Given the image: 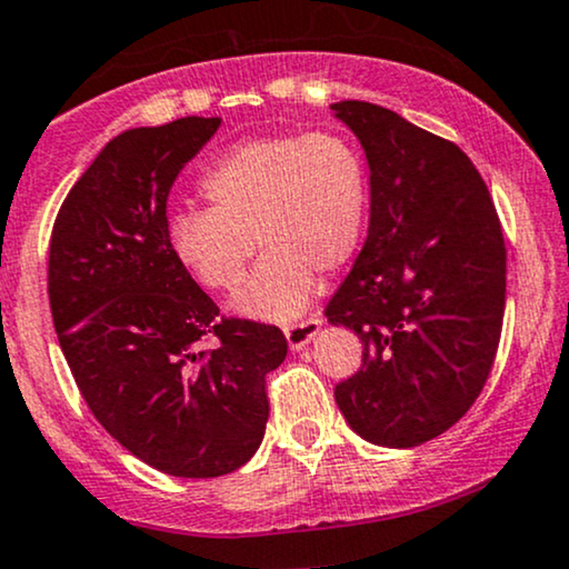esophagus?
I'll return each mask as SVG.
<instances>
[{"label":"esophagus","instance_id":"obj_1","mask_svg":"<svg viewBox=\"0 0 569 569\" xmlns=\"http://www.w3.org/2000/svg\"><path fill=\"white\" fill-rule=\"evenodd\" d=\"M318 326H321V316H310V318H305V321L286 323L283 331H286V339H289V348L291 350L305 348V345L316 337Z\"/></svg>","mask_w":569,"mask_h":569}]
</instances>
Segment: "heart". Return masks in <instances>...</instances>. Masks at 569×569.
I'll list each match as a JSON object with an SVG mask.
<instances>
[{
	"label": "heart",
	"mask_w": 569,
	"mask_h": 569,
	"mask_svg": "<svg viewBox=\"0 0 569 569\" xmlns=\"http://www.w3.org/2000/svg\"><path fill=\"white\" fill-rule=\"evenodd\" d=\"M200 187L211 208L171 217L173 257L206 289L232 291L262 243L264 259L234 297V310L251 318L297 316L316 272L348 267L367 230V160L335 130L234 143Z\"/></svg>",
	"instance_id": "heart-1"
}]
</instances>
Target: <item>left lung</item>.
<instances>
[{
	"mask_svg": "<svg viewBox=\"0 0 569 569\" xmlns=\"http://www.w3.org/2000/svg\"><path fill=\"white\" fill-rule=\"evenodd\" d=\"M331 109L371 171L369 238L323 310L363 345L335 398L367 441L417 447L452 428L489 380L506 310L502 227L455 141L377 103Z\"/></svg>",
	"mask_w": 569,
	"mask_h": 569,
	"instance_id": "8db88e82",
	"label": "left lung"
}]
</instances>
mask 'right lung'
<instances>
[{"label":"right lung","mask_w":569,"mask_h":569,"mask_svg":"<svg viewBox=\"0 0 569 569\" xmlns=\"http://www.w3.org/2000/svg\"><path fill=\"white\" fill-rule=\"evenodd\" d=\"M221 117L133 128L103 147L58 208L48 297L77 388L130 455L184 479L224 476L262 443L267 375L289 342L219 316L168 238L176 176Z\"/></svg>","instance_id":"1"}]
</instances>
